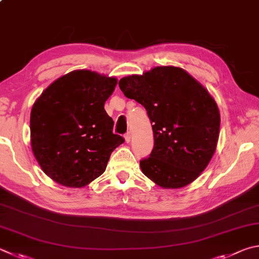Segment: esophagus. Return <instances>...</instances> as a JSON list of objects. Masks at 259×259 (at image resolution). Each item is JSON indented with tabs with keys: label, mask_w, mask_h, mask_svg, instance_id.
I'll list each match as a JSON object with an SVG mask.
<instances>
[{
	"label": "esophagus",
	"mask_w": 259,
	"mask_h": 259,
	"mask_svg": "<svg viewBox=\"0 0 259 259\" xmlns=\"http://www.w3.org/2000/svg\"><path fill=\"white\" fill-rule=\"evenodd\" d=\"M124 139H125L126 143L130 142V140H131V134H130V131H128V133H126V134L124 135Z\"/></svg>",
	"instance_id": "34e87169"
}]
</instances>
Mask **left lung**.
I'll list each match as a JSON object with an SVG mask.
<instances>
[{"mask_svg":"<svg viewBox=\"0 0 259 259\" xmlns=\"http://www.w3.org/2000/svg\"><path fill=\"white\" fill-rule=\"evenodd\" d=\"M119 87L145 107L153 124V150L140 161L144 175L172 189L198 178L213 156L220 134V112L209 93L176 67L124 77Z\"/></svg>","mask_w":259,"mask_h":259,"instance_id":"1","label":"left lung"}]
</instances>
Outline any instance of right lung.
<instances>
[{"label":"right lung","instance_id":"1","mask_svg":"<svg viewBox=\"0 0 259 259\" xmlns=\"http://www.w3.org/2000/svg\"><path fill=\"white\" fill-rule=\"evenodd\" d=\"M115 78L77 70L59 78L35 102L30 114L31 149L52 180L81 188L105 171L113 150L124 142L113 134L104 110Z\"/></svg>","mask_w":259,"mask_h":259}]
</instances>
